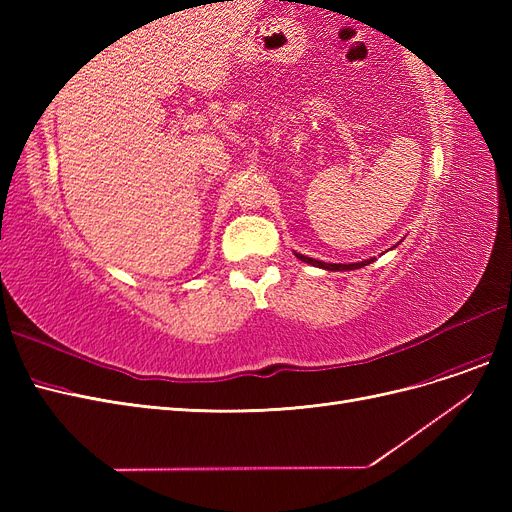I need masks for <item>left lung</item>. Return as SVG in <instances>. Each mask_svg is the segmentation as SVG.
<instances>
[{
    "label": "left lung",
    "instance_id": "8db88e82",
    "mask_svg": "<svg viewBox=\"0 0 512 512\" xmlns=\"http://www.w3.org/2000/svg\"><path fill=\"white\" fill-rule=\"evenodd\" d=\"M294 256H299L301 260L309 262V265H318L322 269H331V271H342V269H359V267H365L369 265V262H374L376 256H369V258H363V260H352V262H337V260H324V258H314V256H307L303 252H297L294 250Z\"/></svg>",
    "mask_w": 512,
    "mask_h": 512
}]
</instances>
